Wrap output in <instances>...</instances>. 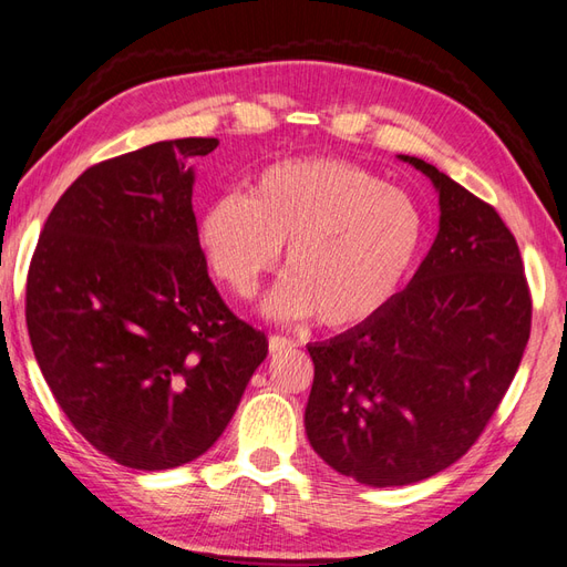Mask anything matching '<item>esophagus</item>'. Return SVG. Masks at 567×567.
<instances>
[{
  "mask_svg": "<svg viewBox=\"0 0 567 567\" xmlns=\"http://www.w3.org/2000/svg\"><path fill=\"white\" fill-rule=\"evenodd\" d=\"M293 347H296L293 339L281 337V334H271L269 337V353H281V351L293 349Z\"/></svg>",
  "mask_w": 567,
  "mask_h": 567,
  "instance_id": "obj_1",
  "label": "esophagus"
}]
</instances>
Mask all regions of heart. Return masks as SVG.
<instances>
[{"label": "heart", "instance_id": "obj_1", "mask_svg": "<svg viewBox=\"0 0 567 567\" xmlns=\"http://www.w3.org/2000/svg\"><path fill=\"white\" fill-rule=\"evenodd\" d=\"M425 216L406 192L339 158H291L228 192L199 216V245L216 279L250 298L288 245L284 281L267 312L317 315L329 329L368 322L416 267Z\"/></svg>", "mask_w": 567, "mask_h": 567}]
</instances>
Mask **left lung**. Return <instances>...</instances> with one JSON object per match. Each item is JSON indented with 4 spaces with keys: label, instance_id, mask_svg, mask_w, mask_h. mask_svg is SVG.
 Masks as SVG:
<instances>
[{
    "label": "left lung",
    "instance_id": "8db88e82",
    "mask_svg": "<svg viewBox=\"0 0 567 567\" xmlns=\"http://www.w3.org/2000/svg\"><path fill=\"white\" fill-rule=\"evenodd\" d=\"M440 230L382 312L310 343L312 450L358 483L409 486L472 447L503 402L532 331V293L513 233L491 204L435 165Z\"/></svg>",
    "mask_w": 567,
    "mask_h": 567
}]
</instances>
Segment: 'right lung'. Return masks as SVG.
<instances>
[{
    "mask_svg": "<svg viewBox=\"0 0 567 567\" xmlns=\"http://www.w3.org/2000/svg\"><path fill=\"white\" fill-rule=\"evenodd\" d=\"M216 146L189 136L91 165L31 259L25 324L48 388L95 450L140 472L209 450L269 351L199 247L189 161Z\"/></svg>",
    "mask_w": 567,
    "mask_h": 567,
    "instance_id": "obj_1",
    "label": "right lung"
}]
</instances>
